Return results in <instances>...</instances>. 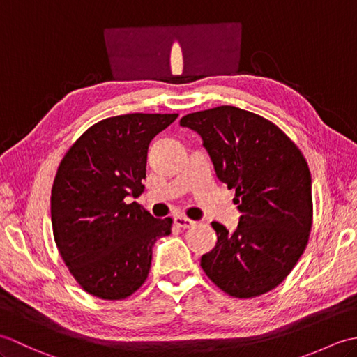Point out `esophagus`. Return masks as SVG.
Segmentation results:
<instances>
[{
    "mask_svg": "<svg viewBox=\"0 0 357 357\" xmlns=\"http://www.w3.org/2000/svg\"><path fill=\"white\" fill-rule=\"evenodd\" d=\"M174 224H176L178 227H181V229H190V227L195 225V221H192V219H188L185 216H174Z\"/></svg>",
    "mask_w": 357,
    "mask_h": 357,
    "instance_id": "obj_1",
    "label": "esophagus"
}]
</instances>
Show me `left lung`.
Returning a JSON list of instances; mask_svg holds the SVG:
<instances>
[{"label":"left lung","mask_w":357,"mask_h":357,"mask_svg":"<svg viewBox=\"0 0 357 357\" xmlns=\"http://www.w3.org/2000/svg\"><path fill=\"white\" fill-rule=\"evenodd\" d=\"M179 124L201 135L218 179L233 188L241 211L233 231L211 222L218 241L202 255V270L233 298L273 290L299 261L312 230L304 155L271 121L233 105L188 113Z\"/></svg>","instance_id":"8db88e82"}]
</instances>
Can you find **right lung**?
<instances>
[{
  "label": "right lung",
  "mask_w": 357,
  "mask_h": 357,
  "mask_svg": "<svg viewBox=\"0 0 357 357\" xmlns=\"http://www.w3.org/2000/svg\"><path fill=\"white\" fill-rule=\"evenodd\" d=\"M176 118L128 113L102 119L58 167L50 198L53 238L89 294L105 301L133 294L149 276L156 239L172 231V218L156 219L126 198L144 192L149 144Z\"/></svg>",
  "instance_id": "right-lung-1"
}]
</instances>
